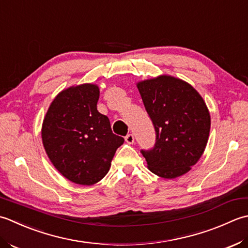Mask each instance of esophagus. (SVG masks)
<instances>
[{"label":"esophagus","instance_id":"esophagus-1","mask_svg":"<svg viewBox=\"0 0 248 248\" xmlns=\"http://www.w3.org/2000/svg\"><path fill=\"white\" fill-rule=\"evenodd\" d=\"M125 141H126V142H127V143H129V144L134 143V141H135L134 135H133V134H128V135L125 137Z\"/></svg>","mask_w":248,"mask_h":248}]
</instances>
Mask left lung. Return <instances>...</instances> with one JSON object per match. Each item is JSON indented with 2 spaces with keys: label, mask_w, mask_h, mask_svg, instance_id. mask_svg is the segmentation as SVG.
<instances>
[{
  "label": "left lung",
  "mask_w": 248,
  "mask_h": 248,
  "mask_svg": "<svg viewBox=\"0 0 248 248\" xmlns=\"http://www.w3.org/2000/svg\"><path fill=\"white\" fill-rule=\"evenodd\" d=\"M155 128V144L141 150L148 168L164 179L188 172L208 143L211 117L200 94L183 80L159 76L137 83Z\"/></svg>",
  "instance_id": "obj_1"
}]
</instances>
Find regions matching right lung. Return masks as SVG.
Here are the masks:
<instances>
[{
    "mask_svg": "<svg viewBox=\"0 0 248 248\" xmlns=\"http://www.w3.org/2000/svg\"><path fill=\"white\" fill-rule=\"evenodd\" d=\"M99 89L85 83L59 93L44 119L42 138L49 159L59 172L80 185H93L108 173L123 137L111 130L99 113Z\"/></svg>",
    "mask_w": 248,
    "mask_h": 248,
    "instance_id": "right-lung-1",
    "label": "right lung"
}]
</instances>
